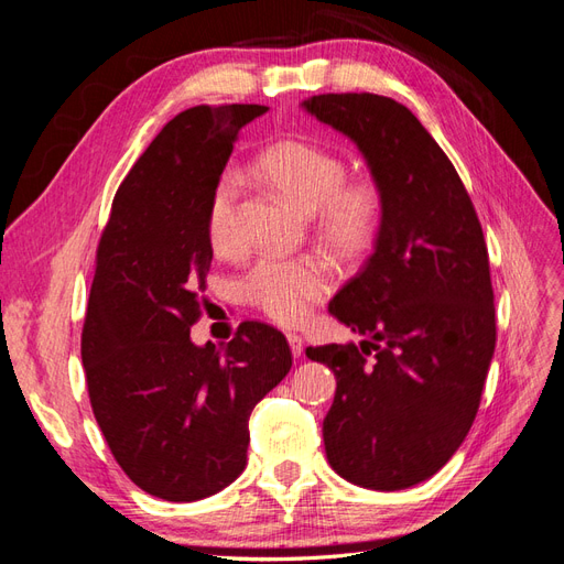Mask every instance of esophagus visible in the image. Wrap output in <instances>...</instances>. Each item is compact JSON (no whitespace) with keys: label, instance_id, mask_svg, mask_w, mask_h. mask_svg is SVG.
Here are the masks:
<instances>
[{"label":"esophagus","instance_id":"1","mask_svg":"<svg viewBox=\"0 0 564 564\" xmlns=\"http://www.w3.org/2000/svg\"><path fill=\"white\" fill-rule=\"evenodd\" d=\"M286 340H289V348H292V355L301 357V352H303V338L299 334H289Z\"/></svg>","mask_w":564,"mask_h":564}]
</instances>
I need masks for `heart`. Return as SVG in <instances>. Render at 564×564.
I'll use <instances>...</instances> for the list:
<instances>
[{"label": "heart", "instance_id": "heart-1", "mask_svg": "<svg viewBox=\"0 0 564 564\" xmlns=\"http://www.w3.org/2000/svg\"><path fill=\"white\" fill-rule=\"evenodd\" d=\"M256 174L305 214L315 216L317 235L336 253L355 256L377 240L383 197L373 181H346V162L311 141L284 139L268 145L253 162ZM240 185L224 174L212 191L207 235L214 251L235 247V207ZM249 303L280 324H296L311 305L332 292V272L317 259H263L242 282Z\"/></svg>", "mask_w": 564, "mask_h": 564}]
</instances>
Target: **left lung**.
I'll list each match as a JSON object with an SVG mask.
<instances>
[{
  "label": "left lung",
  "instance_id": "left-lung-1",
  "mask_svg": "<svg viewBox=\"0 0 564 564\" xmlns=\"http://www.w3.org/2000/svg\"><path fill=\"white\" fill-rule=\"evenodd\" d=\"M360 148L383 197L373 253L329 303L360 344L305 348L336 377L322 435L344 480H429L466 440L497 344L482 226L454 164L402 104L319 94L301 104Z\"/></svg>",
  "mask_w": 564,
  "mask_h": 564
}]
</instances>
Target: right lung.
<instances>
[{
    "mask_svg": "<svg viewBox=\"0 0 564 564\" xmlns=\"http://www.w3.org/2000/svg\"><path fill=\"white\" fill-rule=\"evenodd\" d=\"M265 106H197L155 135L112 199L82 329L94 416L133 485L199 501L247 466L249 416L292 369L282 332L242 322L195 346L212 245L207 207L237 133Z\"/></svg>",
    "mask_w": 564,
    "mask_h": 564,
    "instance_id": "obj_1",
    "label": "right lung"
}]
</instances>
